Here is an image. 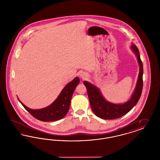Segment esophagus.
<instances>
[{
  "mask_svg": "<svg viewBox=\"0 0 160 160\" xmlns=\"http://www.w3.org/2000/svg\"><path fill=\"white\" fill-rule=\"evenodd\" d=\"M79 75H80V77L83 80H84V79L87 77L86 74H85L84 72H80Z\"/></svg>",
  "mask_w": 160,
  "mask_h": 160,
  "instance_id": "34e87169",
  "label": "esophagus"
}]
</instances>
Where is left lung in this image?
I'll list each match as a JSON object with an SVG mask.
<instances>
[{"label": "left lung", "instance_id": "8db88e82", "mask_svg": "<svg viewBox=\"0 0 160 160\" xmlns=\"http://www.w3.org/2000/svg\"><path fill=\"white\" fill-rule=\"evenodd\" d=\"M136 54L140 67L139 74L135 89L130 98L122 104H114L107 101L101 93L99 88L87 81H84L92 110L97 116L104 119H114L123 116L137 104L140 98L143 89V63L141 61L138 49L134 44L130 47Z\"/></svg>", "mask_w": 160, "mask_h": 160}]
</instances>
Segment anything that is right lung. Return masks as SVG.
I'll use <instances>...</instances> for the list:
<instances>
[{"label":"right lung","mask_w":160,"mask_h":160,"mask_svg":"<svg viewBox=\"0 0 160 160\" xmlns=\"http://www.w3.org/2000/svg\"><path fill=\"white\" fill-rule=\"evenodd\" d=\"M79 82L80 79L78 77L74 78L64 87L53 103L43 108L32 109L23 104L18 98V99L25 109L38 120L43 122L58 121L67 114L72 94Z\"/></svg>","instance_id":"add662e5"}]
</instances>
